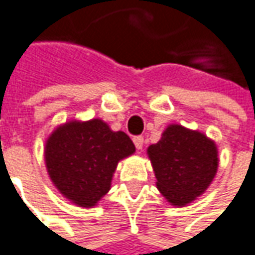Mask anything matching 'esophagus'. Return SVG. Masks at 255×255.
Wrapping results in <instances>:
<instances>
[{"instance_id": "1", "label": "esophagus", "mask_w": 255, "mask_h": 255, "mask_svg": "<svg viewBox=\"0 0 255 255\" xmlns=\"http://www.w3.org/2000/svg\"><path fill=\"white\" fill-rule=\"evenodd\" d=\"M134 144H135V148L138 149V151H141L142 148H144V144H145V141H144V136H141V135H136L134 136Z\"/></svg>"}]
</instances>
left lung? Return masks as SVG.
I'll use <instances>...</instances> for the list:
<instances>
[{
  "mask_svg": "<svg viewBox=\"0 0 255 255\" xmlns=\"http://www.w3.org/2000/svg\"><path fill=\"white\" fill-rule=\"evenodd\" d=\"M156 186L175 206H183L202 195L217 171L213 141L180 126L166 128L162 138L148 148Z\"/></svg>",
  "mask_w": 255,
  "mask_h": 255,
  "instance_id": "obj_1",
  "label": "left lung"
}]
</instances>
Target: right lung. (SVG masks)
Masks as SVG:
<instances>
[{
  "label": "right lung",
  "mask_w": 255,
  "mask_h": 255,
  "mask_svg": "<svg viewBox=\"0 0 255 255\" xmlns=\"http://www.w3.org/2000/svg\"><path fill=\"white\" fill-rule=\"evenodd\" d=\"M134 151L126 132L111 131L101 120L72 121L50 135L45 159L60 193L79 206L92 207L110 190L120 159Z\"/></svg>",
  "instance_id": "obj_1"
}]
</instances>
